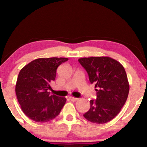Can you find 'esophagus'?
<instances>
[{
  "instance_id": "1",
  "label": "esophagus",
  "mask_w": 147,
  "mask_h": 147,
  "mask_svg": "<svg viewBox=\"0 0 147 147\" xmlns=\"http://www.w3.org/2000/svg\"><path fill=\"white\" fill-rule=\"evenodd\" d=\"M69 99L71 100V101H72V102H76V101H77V100H78V98H74V97H71V96H70V97H69Z\"/></svg>"
}]
</instances>
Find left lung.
<instances>
[{
  "instance_id": "obj_1",
  "label": "left lung",
  "mask_w": 147,
  "mask_h": 147,
  "mask_svg": "<svg viewBox=\"0 0 147 147\" xmlns=\"http://www.w3.org/2000/svg\"><path fill=\"white\" fill-rule=\"evenodd\" d=\"M86 70L91 84H95L96 100L84 114L88 121L104 124L115 118L127 100L129 84L123 66L109 57H83L78 59Z\"/></svg>"
}]
</instances>
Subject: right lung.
<instances>
[{
	"mask_svg": "<svg viewBox=\"0 0 147 147\" xmlns=\"http://www.w3.org/2000/svg\"><path fill=\"white\" fill-rule=\"evenodd\" d=\"M67 60L64 57L39 58L21 69L15 92L22 110L30 119L47 122L59 115L66 98L50 95L47 90L55 79L57 68Z\"/></svg>",
	"mask_w": 147,
	"mask_h": 147,
	"instance_id": "add662e5",
	"label": "right lung"
}]
</instances>
